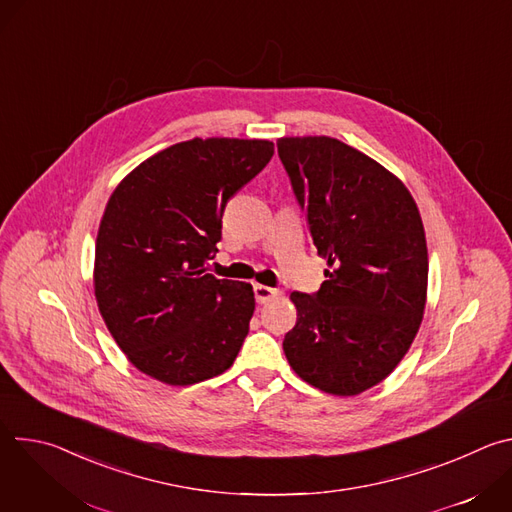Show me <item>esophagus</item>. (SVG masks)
I'll return each instance as SVG.
<instances>
[{
  "label": "esophagus",
  "instance_id": "obj_1",
  "mask_svg": "<svg viewBox=\"0 0 512 512\" xmlns=\"http://www.w3.org/2000/svg\"><path fill=\"white\" fill-rule=\"evenodd\" d=\"M253 291H255V300L259 304H267V302H271V300H275L279 296V289L267 287V285H261V283H255Z\"/></svg>",
  "mask_w": 512,
  "mask_h": 512
}]
</instances>
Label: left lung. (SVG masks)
Listing matches in <instances>:
<instances>
[{"label": "left lung", "mask_w": 512, "mask_h": 512, "mask_svg": "<svg viewBox=\"0 0 512 512\" xmlns=\"http://www.w3.org/2000/svg\"><path fill=\"white\" fill-rule=\"evenodd\" d=\"M277 154L306 214L326 281L294 291L298 322L283 352L306 383L358 395L409 350L425 308L427 245L399 178L334 137H281Z\"/></svg>", "instance_id": "8db88e82"}]
</instances>
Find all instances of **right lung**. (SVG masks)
<instances>
[{"label":"right lung","instance_id":"obj_1","mask_svg":"<svg viewBox=\"0 0 512 512\" xmlns=\"http://www.w3.org/2000/svg\"><path fill=\"white\" fill-rule=\"evenodd\" d=\"M265 139L194 137L141 162L111 194L97 235L99 312L133 367L194 385L235 362L253 287L206 271L231 196L271 160Z\"/></svg>","mask_w":512,"mask_h":512}]
</instances>
